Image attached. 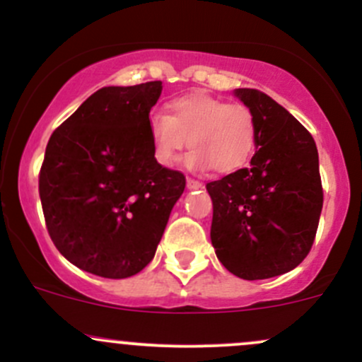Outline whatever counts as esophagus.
Segmentation results:
<instances>
[{
  "label": "esophagus",
  "instance_id": "obj_1",
  "mask_svg": "<svg viewBox=\"0 0 362 362\" xmlns=\"http://www.w3.org/2000/svg\"><path fill=\"white\" fill-rule=\"evenodd\" d=\"M187 187L190 189V190H194V189H201L202 187V184L199 180H194V178H187Z\"/></svg>",
  "mask_w": 362,
  "mask_h": 362
}]
</instances>
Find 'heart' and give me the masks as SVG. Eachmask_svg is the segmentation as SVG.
Instances as JSON below:
<instances>
[{
    "label": "heart",
    "instance_id": "1",
    "mask_svg": "<svg viewBox=\"0 0 362 362\" xmlns=\"http://www.w3.org/2000/svg\"><path fill=\"white\" fill-rule=\"evenodd\" d=\"M148 136L158 165L173 166L189 142L192 151L185 165L190 170L214 168L218 173H232L251 160L256 148V120L247 106L192 93L173 99L168 115H151Z\"/></svg>",
    "mask_w": 362,
    "mask_h": 362
}]
</instances>
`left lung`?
Wrapping results in <instances>:
<instances>
[{"label": "left lung", "instance_id": "left-lung-1", "mask_svg": "<svg viewBox=\"0 0 362 362\" xmlns=\"http://www.w3.org/2000/svg\"><path fill=\"white\" fill-rule=\"evenodd\" d=\"M235 96L256 120L251 168L206 185L213 201L211 242L220 263L244 280L299 266L315 242L321 208L320 161L311 134L256 89Z\"/></svg>", "mask_w": 362, "mask_h": 362}]
</instances>
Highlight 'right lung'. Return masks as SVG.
<instances>
[{
	"label": "right lung",
	"mask_w": 362,
	"mask_h": 362,
	"mask_svg": "<svg viewBox=\"0 0 362 362\" xmlns=\"http://www.w3.org/2000/svg\"><path fill=\"white\" fill-rule=\"evenodd\" d=\"M161 82L103 87L51 134L39 172L46 228L71 264L127 278L154 257L185 177L158 165L148 136Z\"/></svg>",
	"instance_id": "right-lung-1"
}]
</instances>
